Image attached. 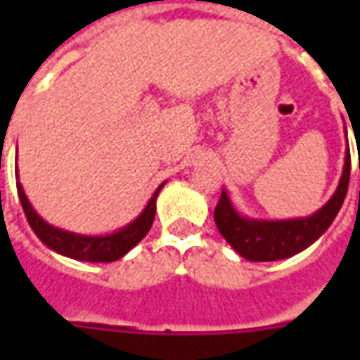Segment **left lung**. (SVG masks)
<instances>
[{
  "instance_id": "obj_1",
  "label": "left lung",
  "mask_w": 360,
  "mask_h": 360,
  "mask_svg": "<svg viewBox=\"0 0 360 360\" xmlns=\"http://www.w3.org/2000/svg\"><path fill=\"white\" fill-rule=\"evenodd\" d=\"M351 175V152L345 150V164L340 185L328 202L312 216L295 219H257L247 218L235 210L227 191H221L214 210L219 233L243 258L250 262H274L295 257L322 237L338 216L345 200Z\"/></svg>"
}]
</instances>
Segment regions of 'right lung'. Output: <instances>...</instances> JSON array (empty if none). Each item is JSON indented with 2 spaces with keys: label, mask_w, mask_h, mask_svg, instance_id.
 <instances>
[{
  "label": "right lung",
  "mask_w": 360,
  "mask_h": 360,
  "mask_svg": "<svg viewBox=\"0 0 360 360\" xmlns=\"http://www.w3.org/2000/svg\"><path fill=\"white\" fill-rule=\"evenodd\" d=\"M17 177H19V172H17ZM164 185L165 181L154 191V195L144 206V210L131 224L108 235H81L51 226L32 208L20 183H17V191H19L20 204H22L28 224L32 227L36 237L48 249L56 250L67 258H73V260H82V262H113V260L125 257L129 250L136 247L146 237L152 227V221H154V216H156V198Z\"/></svg>",
  "instance_id": "right-lung-1"
}]
</instances>
